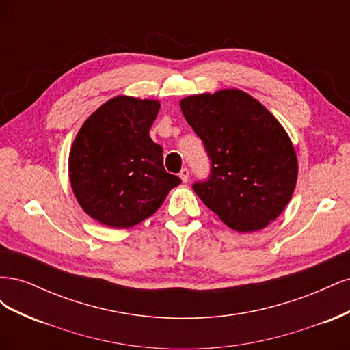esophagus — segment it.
<instances>
[{"instance_id": "34e87169", "label": "esophagus", "mask_w": 350, "mask_h": 350, "mask_svg": "<svg viewBox=\"0 0 350 350\" xmlns=\"http://www.w3.org/2000/svg\"><path fill=\"white\" fill-rule=\"evenodd\" d=\"M179 176H181L183 183H187L188 179H189V169L188 167H183L181 172H179Z\"/></svg>"}]
</instances>
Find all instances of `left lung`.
<instances>
[{
	"mask_svg": "<svg viewBox=\"0 0 350 350\" xmlns=\"http://www.w3.org/2000/svg\"><path fill=\"white\" fill-rule=\"evenodd\" d=\"M204 144L210 174L193 188L238 232L266 228L293 194L298 162L279 121L238 89L196 94L179 103Z\"/></svg>",
	"mask_w": 350,
	"mask_h": 350,
	"instance_id": "obj_1",
	"label": "left lung"
}]
</instances>
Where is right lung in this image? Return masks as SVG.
<instances>
[{
    "label": "right lung",
    "mask_w": 350,
    "mask_h": 350,
    "mask_svg": "<svg viewBox=\"0 0 350 350\" xmlns=\"http://www.w3.org/2000/svg\"><path fill=\"white\" fill-rule=\"evenodd\" d=\"M161 103L116 96L94 111L74 139L71 188L86 213L109 228L150 217L181 179L166 172L162 146L149 135Z\"/></svg>",
    "instance_id": "obj_1"
}]
</instances>
